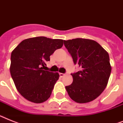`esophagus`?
I'll use <instances>...</instances> for the list:
<instances>
[{
    "instance_id": "34e87169",
    "label": "esophagus",
    "mask_w": 123,
    "mask_h": 123,
    "mask_svg": "<svg viewBox=\"0 0 123 123\" xmlns=\"http://www.w3.org/2000/svg\"><path fill=\"white\" fill-rule=\"evenodd\" d=\"M59 75H60V77H63L65 75V74H64V73H60Z\"/></svg>"
}]
</instances>
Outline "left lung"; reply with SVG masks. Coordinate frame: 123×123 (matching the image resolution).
Instances as JSON below:
<instances>
[{
    "mask_svg": "<svg viewBox=\"0 0 123 123\" xmlns=\"http://www.w3.org/2000/svg\"><path fill=\"white\" fill-rule=\"evenodd\" d=\"M75 64L82 69L72 73L73 83L66 86L68 95L79 103H88L98 98L108 84L111 66L108 52L96 41L76 38L64 41Z\"/></svg>",
    "mask_w": 123,
    "mask_h": 123,
    "instance_id": "1",
    "label": "left lung"
}]
</instances>
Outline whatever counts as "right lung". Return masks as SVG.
I'll return each instance as SVG.
<instances>
[{"mask_svg":"<svg viewBox=\"0 0 123 123\" xmlns=\"http://www.w3.org/2000/svg\"><path fill=\"white\" fill-rule=\"evenodd\" d=\"M62 45V39L40 36L24 39L13 50L11 75L16 89L26 99L41 103L50 98L59 75L44 68L50 56Z\"/></svg>","mask_w":123,"mask_h":123,"instance_id":"add662e5","label":"right lung"}]
</instances>
